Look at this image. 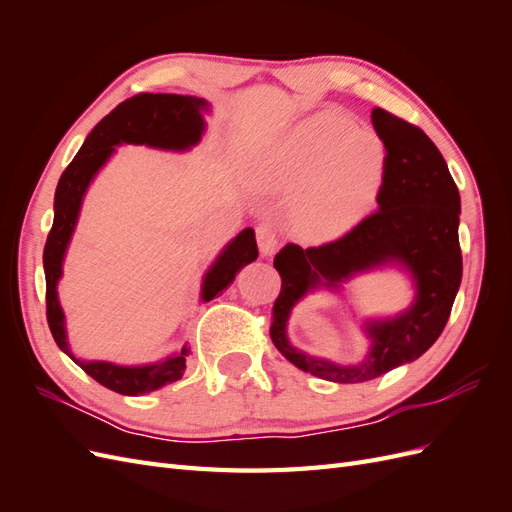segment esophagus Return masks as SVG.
Returning a JSON list of instances; mask_svg holds the SVG:
<instances>
[{
	"label": "esophagus",
	"mask_w": 512,
	"mask_h": 512,
	"mask_svg": "<svg viewBox=\"0 0 512 512\" xmlns=\"http://www.w3.org/2000/svg\"><path fill=\"white\" fill-rule=\"evenodd\" d=\"M256 239H258V250L262 256H271L277 250V232L269 224H260L256 228Z\"/></svg>",
	"instance_id": "esophagus-1"
}]
</instances>
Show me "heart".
Here are the masks:
<instances>
[{"label": "heart", "mask_w": 512, "mask_h": 512, "mask_svg": "<svg viewBox=\"0 0 512 512\" xmlns=\"http://www.w3.org/2000/svg\"><path fill=\"white\" fill-rule=\"evenodd\" d=\"M386 170L382 138L339 113H318L277 141L256 168L262 190L297 194L292 222L324 239L361 220L376 203Z\"/></svg>", "instance_id": "heart-1"}]
</instances>
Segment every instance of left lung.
Listing matches in <instances>:
<instances>
[{
    "label": "left lung",
    "instance_id": "left-lung-1",
    "mask_svg": "<svg viewBox=\"0 0 512 512\" xmlns=\"http://www.w3.org/2000/svg\"><path fill=\"white\" fill-rule=\"evenodd\" d=\"M371 123L386 147V170L378 211L344 237L303 250L288 243L275 256L282 290L273 305L271 339L286 359L316 378L356 384L416 361L444 331L461 284V198L431 138L384 108ZM397 266L415 286V299L395 317L368 319L370 350L359 364L342 366L294 349L287 339L293 305L314 289H341L361 272Z\"/></svg>",
    "mask_w": 512,
    "mask_h": 512
}]
</instances>
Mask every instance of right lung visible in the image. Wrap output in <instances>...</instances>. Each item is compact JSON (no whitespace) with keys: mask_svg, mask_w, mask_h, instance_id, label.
<instances>
[{"mask_svg":"<svg viewBox=\"0 0 512 512\" xmlns=\"http://www.w3.org/2000/svg\"><path fill=\"white\" fill-rule=\"evenodd\" d=\"M209 102L196 96L177 94H138L121 102L111 115H106L98 126L89 132L83 147L76 153L70 166L59 177L55 190V218L53 228L44 245V277H46V320L59 350L66 352L106 389L121 395H145L158 391L162 386L181 380L185 359L190 356L188 344L179 352L166 356L158 363L145 365H117L111 361H85L79 359L68 344L66 316L59 305L57 284L64 275V258L89 183L96 179L98 170L111 160L119 145H147L162 151H190L200 143L205 134V113ZM258 258V245L254 228H245L232 239L207 269L200 286V301H211L215 294L224 292L237 273Z\"/></svg>","mask_w":512,"mask_h":512,"instance_id":"obj_1","label":"right lung"}]
</instances>
